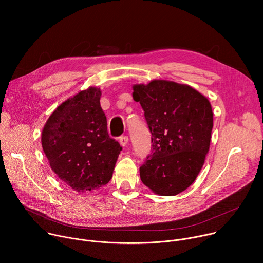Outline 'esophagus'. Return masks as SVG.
Returning <instances> with one entry per match:
<instances>
[{"instance_id": "1", "label": "esophagus", "mask_w": 263, "mask_h": 263, "mask_svg": "<svg viewBox=\"0 0 263 263\" xmlns=\"http://www.w3.org/2000/svg\"><path fill=\"white\" fill-rule=\"evenodd\" d=\"M119 141H120V143H121L122 146H126V145L128 144V142H129V137L126 136V135L121 136L120 139H119Z\"/></svg>"}]
</instances>
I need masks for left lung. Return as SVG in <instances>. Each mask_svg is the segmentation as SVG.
Segmentation results:
<instances>
[{"label":"left lung","mask_w":263,"mask_h":263,"mask_svg":"<svg viewBox=\"0 0 263 263\" xmlns=\"http://www.w3.org/2000/svg\"><path fill=\"white\" fill-rule=\"evenodd\" d=\"M152 134V153L139 167L154 194L176 196L194 183L209 151L213 114L206 97L190 85L166 80L133 85Z\"/></svg>","instance_id":"1"}]
</instances>
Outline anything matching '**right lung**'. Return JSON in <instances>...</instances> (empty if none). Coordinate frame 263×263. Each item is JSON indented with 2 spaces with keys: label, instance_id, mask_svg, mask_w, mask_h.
Masks as SVG:
<instances>
[{
  "label": "right lung",
  "instance_id": "add662e5",
  "mask_svg": "<svg viewBox=\"0 0 263 263\" xmlns=\"http://www.w3.org/2000/svg\"><path fill=\"white\" fill-rule=\"evenodd\" d=\"M101 89L89 87L60 104L42 132V145L57 177L76 192L106 185L122 151L110 138L100 105Z\"/></svg>",
  "mask_w": 263,
  "mask_h": 263
}]
</instances>
